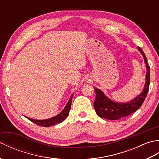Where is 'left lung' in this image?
<instances>
[{"label": "left lung", "instance_id": "obj_1", "mask_svg": "<svg viewBox=\"0 0 159 159\" xmlns=\"http://www.w3.org/2000/svg\"><path fill=\"white\" fill-rule=\"evenodd\" d=\"M139 52L143 55L144 61L146 64L147 73L146 76V84L143 90L135 98L128 102H117L110 100L104 95L102 91L93 87L96 92V99L94 101L93 107L96 114L99 117L107 120H116L124 117H126L139 109L143 103L145 98L148 94L150 86V68L147 61V58L143 50L140 47H138Z\"/></svg>", "mask_w": 159, "mask_h": 159}]
</instances>
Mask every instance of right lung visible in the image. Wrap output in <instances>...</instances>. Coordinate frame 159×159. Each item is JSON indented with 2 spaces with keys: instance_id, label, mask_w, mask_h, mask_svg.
<instances>
[{
  "instance_id": "add662e5",
  "label": "right lung",
  "mask_w": 159,
  "mask_h": 159,
  "mask_svg": "<svg viewBox=\"0 0 159 159\" xmlns=\"http://www.w3.org/2000/svg\"><path fill=\"white\" fill-rule=\"evenodd\" d=\"M72 96H73V95L71 96L68 102L67 103L66 106L65 107V108H64L61 112L55 117L50 118V119L43 120H38L31 119V118H29L26 117L28 118L30 121H33V123H35V124L38 125V126H44V127H49L50 126H54V125H55L56 124L62 122L63 121H64L66 119L69 115V112H70V110L71 108V104H72Z\"/></svg>"
}]
</instances>
